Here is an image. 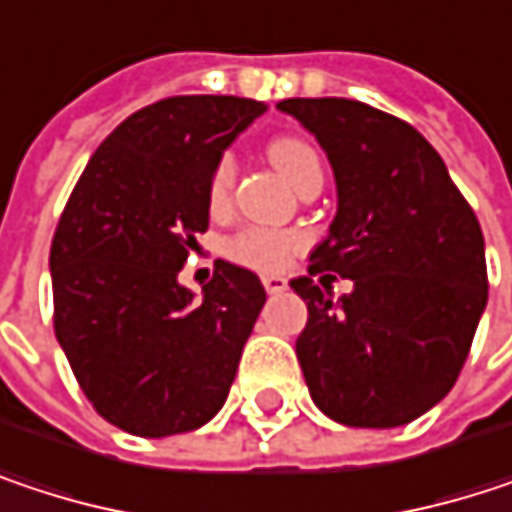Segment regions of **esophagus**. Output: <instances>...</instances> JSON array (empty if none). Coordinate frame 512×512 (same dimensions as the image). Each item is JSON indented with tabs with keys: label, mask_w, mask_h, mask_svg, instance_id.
<instances>
[{
	"label": "esophagus",
	"mask_w": 512,
	"mask_h": 512,
	"mask_svg": "<svg viewBox=\"0 0 512 512\" xmlns=\"http://www.w3.org/2000/svg\"><path fill=\"white\" fill-rule=\"evenodd\" d=\"M263 287H266V293H281V290H287V278L284 275H263Z\"/></svg>",
	"instance_id": "obj_1"
}]
</instances>
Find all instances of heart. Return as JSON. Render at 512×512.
<instances>
[{
	"label": "heart",
	"instance_id": "obj_1",
	"mask_svg": "<svg viewBox=\"0 0 512 512\" xmlns=\"http://www.w3.org/2000/svg\"><path fill=\"white\" fill-rule=\"evenodd\" d=\"M269 159L272 165L290 180L296 183L299 174L311 165H320V156L317 151L296 139V136H281L269 145ZM234 156L225 154L219 156V162L213 165L210 171V183H207V201H210V210L219 213L228 207L231 201V189H234ZM302 246V234L296 231H281V228H260V225H252V228H243L240 234H234L225 246V252L234 257L237 263L243 266H252V269H281L287 266V260L299 252Z\"/></svg>",
	"mask_w": 512,
	"mask_h": 512
}]
</instances>
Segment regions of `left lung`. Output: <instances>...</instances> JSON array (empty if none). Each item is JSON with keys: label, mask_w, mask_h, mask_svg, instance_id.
Instances as JSON below:
<instances>
[{"label": "left lung", "mask_w": 512, "mask_h": 512, "mask_svg": "<svg viewBox=\"0 0 512 512\" xmlns=\"http://www.w3.org/2000/svg\"><path fill=\"white\" fill-rule=\"evenodd\" d=\"M278 109L320 142L338 189L308 275L290 281L308 305L296 358L311 400L347 427H403L454 388L486 308L477 216L406 121L344 97H290ZM317 271L350 277L354 290L335 303L313 284Z\"/></svg>", "instance_id": "8db88e82"}]
</instances>
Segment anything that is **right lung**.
Instances as JSON below:
<instances>
[{
  "label": "right lung",
  "mask_w": 512,
  "mask_h": 512,
  "mask_svg": "<svg viewBox=\"0 0 512 512\" xmlns=\"http://www.w3.org/2000/svg\"><path fill=\"white\" fill-rule=\"evenodd\" d=\"M263 112L219 94L139 109L88 159L58 219L55 338L85 397L124 433H189L228 400L266 290L228 260L201 296L177 272L210 225L213 165Z\"/></svg>",
  "instance_id": "obj_1"
}]
</instances>
